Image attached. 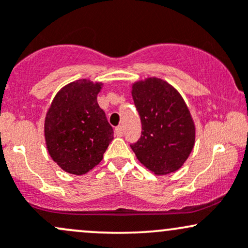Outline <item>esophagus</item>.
<instances>
[{
	"mask_svg": "<svg viewBox=\"0 0 248 248\" xmlns=\"http://www.w3.org/2000/svg\"><path fill=\"white\" fill-rule=\"evenodd\" d=\"M114 132H116V135L119 136V137H121V136H123V126H121V125H119V126H117L116 129H114Z\"/></svg>",
	"mask_w": 248,
	"mask_h": 248,
	"instance_id": "1",
	"label": "esophagus"
}]
</instances>
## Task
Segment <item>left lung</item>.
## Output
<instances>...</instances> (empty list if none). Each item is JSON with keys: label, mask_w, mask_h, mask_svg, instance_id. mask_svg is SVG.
<instances>
[{"label": "left lung", "mask_w": 248, "mask_h": 248, "mask_svg": "<svg viewBox=\"0 0 248 248\" xmlns=\"http://www.w3.org/2000/svg\"><path fill=\"white\" fill-rule=\"evenodd\" d=\"M132 98L142 122V136L130 144L138 161L156 175L176 171L195 143V125L185 100L158 78L135 82Z\"/></svg>", "instance_id": "obj_1"}]
</instances>
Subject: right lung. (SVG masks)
<instances>
[{
	"label": "right lung",
	"mask_w": 248,
	"mask_h": 248,
	"mask_svg": "<svg viewBox=\"0 0 248 248\" xmlns=\"http://www.w3.org/2000/svg\"><path fill=\"white\" fill-rule=\"evenodd\" d=\"M102 84L86 79L66 85L55 95L46 121L45 138L53 161L65 171L86 174L103 159L113 129L99 108Z\"/></svg>",
	"instance_id": "1"
}]
</instances>
